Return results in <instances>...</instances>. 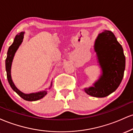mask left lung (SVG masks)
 Masks as SVG:
<instances>
[{"label": "left lung", "mask_w": 133, "mask_h": 133, "mask_svg": "<svg viewBox=\"0 0 133 133\" xmlns=\"http://www.w3.org/2000/svg\"><path fill=\"white\" fill-rule=\"evenodd\" d=\"M94 49L103 72L92 86L84 88V91L93 97H104L119 86L124 76L126 59L121 45L109 30H104L99 34Z\"/></svg>", "instance_id": "8db88e82"}]
</instances>
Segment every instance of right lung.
<instances>
[{
  "instance_id": "obj_1",
  "label": "right lung",
  "mask_w": 133,
  "mask_h": 133,
  "mask_svg": "<svg viewBox=\"0 0 133 133\" xmlns=\"http://www.w3.org/2000/svg\"><path fill=\"white\" fill-rule=\"evenodd\" d=\"M24 32H21V33H19V34L16 35V37H15L14 40L12 44L9 47L8 51H7V56L5 60V69L6 72H7V77L9 84H10L12 89L14 91L20 96V97H22V98L24 99V100L28 101H37L43 98L44 96L47 94V89L36 93L25 94V93L22 92V91H21L19 89H18L17 88V87L15 86L14 83L11 77V66L12 63L13 61L14 57L16 51H17L18 48H19L20 45H21V44H22L23 39H24ZM52 85V81L51 82V86H50L49 89L51 88Z\"/></svg>"
}]
</instances>
